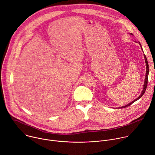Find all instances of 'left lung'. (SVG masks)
Wrapping results in <instances>:
<instances>
[{"instance_id":"left-lung-1","label":"left lung","mask_w":155,"mask_h":155,"mask_svg":"<svg viewBox=\"0 0 155 155\" xmlns=\"http://www.w3.org/2000/svg\"><path fill=\"white\" fill-rule=\"evenodd\" d=\"M131 35H132V34H131ZM139 45H140V43H139ZM141 46V45H140ZM141 48H142V46H141ZM144 58H145V64H146V74H145V81H144V85H143V90H142V93H141V94L140 95V96L137 98H136L135 100H134V101H133L132 102H131L130 103H129L128 104H127V105H126V106H122V107H118L119 109H121V108H125L126 107H128V106H130L131 104H132L133 103H134L136 101H137V100H138L139 99H140L143 95V94H144V93H145V90H146V89H147V84H148V73H149V66H148V61H147V57H146V56H145V55L144 54Z\"/></svg>"}]
</instances>
